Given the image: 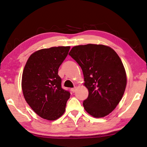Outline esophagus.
Masks as SVG:
<instances>
[{
  "label": "esophagus",
  "mask_w": 147,
  "mask_h": 147,
  "mask_svg": "<svg viewBox=\"0 0 147 147\" xmlns=\"http://www.w3.org/2000/svg\"><path fill=\"white\" fill-rule=\"evenodd\" d=\"M76 87H74V88H71V91H72L73 92H74L75 91H76Z\"/></svg>",
  "instance_id": "obj_1"
}]
</instances>
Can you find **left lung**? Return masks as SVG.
Returning <instances> with one entry per match:
<instances>
[{
	"label": "left lung",
	"mask_w": 147,
	"mask_h": 147,
	"mask_svg": "<svg viewBox=\"0 0 147 147\" xmlns=\"http://www.w3.org/2000/svg\"><path fill=\"white\" fill-rule=\"evenodd\" d=\"M82 68L88 98L83 101L86 111L94 117L109 115L123 96L126 74L114 50L101 44L74 46L69 54Z\"/></svg>",
	"instance_id": "8db88e82"
}]
</instances>
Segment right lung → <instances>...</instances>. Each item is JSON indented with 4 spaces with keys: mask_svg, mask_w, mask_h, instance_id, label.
Instances as JSON below:
<instances>
[{
    "mask_svg": "<svg viewBox=\"0 0 147 147\" xmlns=\"http://www.w3.org/2000/svg\"><path fill=\"white\" fill-rule=\"evenodd\" d=\"M70 46L53 47L31 55L24 68L22 87L24 98L40 117L55 121L65 111L70 93L61 88L58 68Z\"/></svg>",
    "mask_w": 147,
    "mask_h": 147,
    "instance_id": "right-lung-1",
    "label": "right lung"
}]
</instances>
